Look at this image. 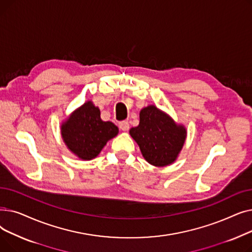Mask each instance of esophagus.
Listing matches in <instances>:
<instances>
[{
    "instance_id": "esophagus-1",
    "label": "esophagus",
    "mask_w": 252,
    "mask_h": 252,
    "mask_svg": "<svg viewBox=\"0 0 252 252\" xmlns=\"http://www.w3.org/2000/svg\"><path fill=\"white\" fill-rule=\"evenodd\" d=\"M118 126H119V128H121L124 131H126L129 128V126H128L127 122H121V123L118 124Z\"/></svg>"
}]
</instances>
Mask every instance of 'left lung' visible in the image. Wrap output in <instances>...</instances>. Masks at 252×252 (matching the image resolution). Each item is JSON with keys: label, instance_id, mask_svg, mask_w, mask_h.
<instances>
[{"label": "left lung", "instance_id": "left-lung-1", "mask_svg": "<svg viewBox=\"0 0 252 252\" xmlns=\"http://www.w3.org/2000/svg\"><path fill=\"white\" fill-rule=\"evenodd\" d=\"M129 135L139 145L145 159L154 166L162 167L176 161L187 130L156 106L149 105L140 111L139 126L131 127Z\"/></svg>", "mask_w": 252, "mask_h": 252}]
</instances>
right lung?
Masks as SVG:
<instances>
[{
    "label": "right lung",
    "mask_w": 252,
    "mask_h": 252,
    "mask_svg": "<svg viewBox=\"0 0 252 252\" xmlns=\"http://www.w3.org/2000/svg\"><path fill=\"white\" fill-rule=\"evenodd\" d=\"M117 134L118 127L111 122H103L99 108L92 101L74 110L61 126L65 145L83 160L97 157L106 143Z\"/></svg>",
    "instance_id": "1"
}]
</instances>
